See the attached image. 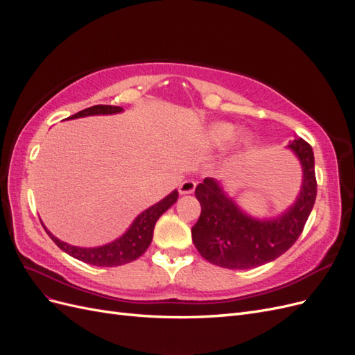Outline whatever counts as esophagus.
<instances>
[{"instance_id": "obj_1", "label": "esophagus", "mask_w": 355, "mask_h": 355, "mask_svg": "<svg viewBox=\"0 0 355 355\" xmlns=\"http://www.w3.org/2000/svg\"><path fill=\"white\" fill-rule=\"evenodd\" d=\"M194 189H196V182L191 180V179L184 180V182H182V184L179 185V192H180L182 196L192 194V192H194Z\"/></svg>"}]
</instances>
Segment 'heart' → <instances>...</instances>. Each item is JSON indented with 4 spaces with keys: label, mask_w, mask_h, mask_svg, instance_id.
<instances>
[{
    "label": "heart",
    "mask_w": 355,
    "mask_h": 355,
    "mask_svg": "<svg viewBox=\"0 0 355 355\" xmlns=\"http://www.w3.org/2000/svg\"><path fill=\"white\" fill-rule=\"evenodd\" d=\"M235 127L232 124L228 123H216L210 127L209 130V141L211 145L214 146H223L227 145L228 142H231L232 139L235 137ZM239 148H245L250 145V137L249 136H243L239 141Z\"/></svg>",
    "instance_id": "obj_1"
}]
</instances>
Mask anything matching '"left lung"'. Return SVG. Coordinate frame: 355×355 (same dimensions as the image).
Segmentation results:
<instances>
[{
	"label": "left lung",
	"instance_id": "8db88e82",
	"mask_svg": "<svg viewBox=\"0 0 355 355\" xmlns=\"http://www.w3.org/2000/svg\"><path fill=\"white\" fill-rule=\"evenodd\" d=\"M287 148L302 166V187L296 201L280 216H250L213 178H206L196 188L201 214L191 232L204 259L228 270H250L277 259L295 244L314 207L317 180L309 144L297 137Z\"/></svg>",
	"mask_w": 355,
	"mask_h": 355
}]
</instances>
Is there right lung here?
<instances>
[{
  "label": "right lung",
  "instance_id": "obj_1",
  "mask_svg": "<svg viewBox=\"0 0 355 355\" xmlns=\"http://www.w3.org/2000/svg\"><path fill=\"white\" fill-rule=\"evenodd\" d=\"M120 112H123L121 106L94 105L87 110H83L75 115L67 118V120H73V118L90 115H111ZM178 197L179 194L176 189L173 192H170L167 197L154 204V206L144 210L141 214H137V218L132 222L130 227H128V230L121 235V237H118L116 240L99 247H78L68 244L65 241H60L44 227V223L41 222V225L44 227L46 232L50 235V239L56 243L59 249L75 257V259L94 266H120L137 259V257H141L145 253V250L153 241L154 227L157 220L159 219L161 214L173 206L178 201Z\"/></svg>",
  "mask_w": 355,
  "mask_h": 355
}]
</instances>
